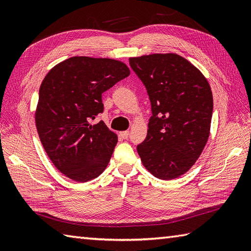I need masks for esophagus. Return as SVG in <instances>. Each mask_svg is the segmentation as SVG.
<instances>
[{
  "label": "esophagus",
  "mask_w": 251,
  "mask_h": 251,
  "mask_svg": "<svg viewBox=\"0 0 251 251\" xmlns=\"http://www.w3.org/2000/svg\"><path fill=\"white\" fill-rule=\"evenodd\" d=\"M120 135H121V137L123 138V139H127V138H128V136H129V131L128 130L121 131Z\"/></svg>",
  "instance_id": "esophagus-1"
}]
</instances>
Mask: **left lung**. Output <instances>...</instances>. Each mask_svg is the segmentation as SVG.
Masks as SVG:
<instances>
[{
  "instance_id": "left-lung-1",
  "label": "left lung",
  "mask_w": 251,
  "mask_h": 251,
  "mask_svg": "<svg viewBox=\"0 0 251 251\" xmlns=\"http://www.w3.org/2000/svg\"><path fill=\"white\" fill-rule=\"evenodd\" d=\"M129 65L145 84L152 109L138 154L154 177L178 178L195 164L210 134L209 83L195 66L173 52L131 57Z\"/></svg>"
}]
</instances>
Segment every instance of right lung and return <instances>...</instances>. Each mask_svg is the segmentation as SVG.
<instances>
[{
	"mask_svg": "<svg viewBox=\"0 0 251 251\" xmlns=\"http://www.w3.org/2000/svg\"><path fill=\"white\" fill-rule=\"evenodd\" d=\"M130 74L110 58L71 57L58 63L41 84L35 125L45 152L58 170L77 182L97 178L108 166L117 136L102 121L101 95Z\"/></svg>",
	"mask_w": 251,
	"mask_h": 251,
	"instance_id": "add662e5",
	"label": "right lung"
}]
</instances>
